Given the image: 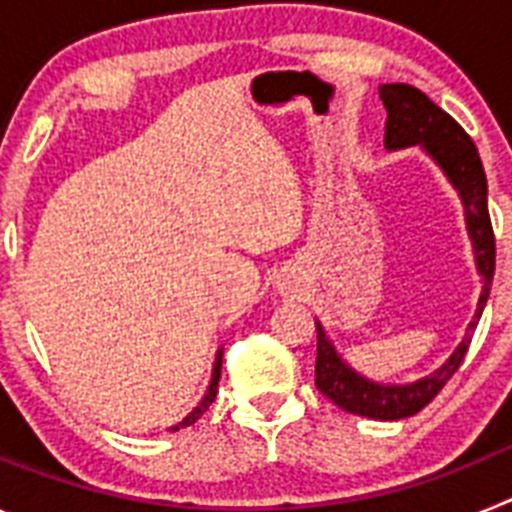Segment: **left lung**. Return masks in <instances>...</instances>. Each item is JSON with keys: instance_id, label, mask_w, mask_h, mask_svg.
<instances>
[{"instance_id": "left-lung-1", "label": "left lung", "mask_w": 512, "mask_h": 512, "mask_svg": "<svg viewBox=\"0 0 512 512\" xmlns=\"http://www.w3.org/2000/svg\"><path fill=\"white\" fill-rule=\"evenodd\" d=\"M379 99L387 110L384 122V146L390 151L408 146H420L441 166L464 205L469 241L474 248V261L482 277V295L477 312L469 323L467 336L456 346L454 354L443 366L428 377L410 384H379L361 377L338 356L336 346L325 336V328L315 320L318 328V359H315V387L341 410L364 415L372 420H400L420 413V410L443 390V384L454 377L469 348V336L477 328L490 297L492 274H495V233H492L490 212H487V176L479 161L477 146L472 143L459 122L443 112L438 104L425 97L420 89L410 84H382Z\"/></svg>"}]
</instances>
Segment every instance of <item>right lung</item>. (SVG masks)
Masks as SVG:
<instances>
[{"label":"right lung","mask_w":512,"mask_h":512,"mask_svg":"<svg viewBox=\"0 0 512 512\" xmlns=\"http://www.w3.org/2000/svg\"><path fill=\"white\" fill-rule=\"evenodd\" d=\"M220 369H223V348H220V351H217V356H215V366H212L210 387H207V392H205V397H202V400H200V405H197V408H194L192 413H189L187 418L182 420V423L171 425L169 431H179V428H187V425H192L194 420H200V415L205 413L207 408H210L212 400H215V395H217V382H220Z\"/></svg>","instance_id":"1"}]
</instances>
